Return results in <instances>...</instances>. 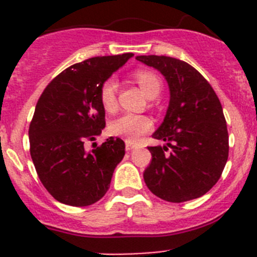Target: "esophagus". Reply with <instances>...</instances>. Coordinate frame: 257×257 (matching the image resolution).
I'll use <instances>...</instances> for the list:
<instances>
[{"label": "esophagus", "instance_id": "obj_1", "mask_svg": "<svg viewBox=\"0 0 257 257\" xmlns=\"http://www.w3.org/2000/svg\"><path fill=\"white\" fill-rule=\"evenodd\" d=\"M135 148H136V145H135V144H133V143H128V142L126 143V151H127V152L134 151V149H135Z\"/></svg>", "mask_w": 257, "mask_h": 257}]
</instances>
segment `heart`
Instances as JSON below:
<instances>
[{
    "label": "heart",
    "mask_w": 257,
    "mask_h": 257,
    "mask_svg": "<svg viewBox=\"0 0 257 257\" xmlns=\"http://www.w3.org/2000/svg\"><path fill=\"white\" fill-rule=\"evenodd\" d=\"M136 82L148 97L158 96L162 88L161 79L156 74L147 70H138L135 73ZM117 81L114 78H108L100 88V101L106 112H113L117 106ZM152 119L147 115L124 113L113 119L109 124V133L113 136L122 138L128 143H136L144 134L151 131Z\"/></svg>",
    "instance_id": "b5f03b06"
}]
</instances>
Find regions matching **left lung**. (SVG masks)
<instances>
[{"label":"left lung","mask_w":257,"mask_h":257,"mask_svg":"<svg viewBox=\"0 0 257 257\" xmlns=\"http://www.w3.org/2000/svg\"><path fill=\"white\" fill-rule=\"evenodd\" d=\"M167 81L170 103L153 134L163 147H148L151 165L144 181L153 194L180 203L199 198L217 183L229 153L226 121L219 97L198 70L170 56L140 55ZM170 148L172 152L166 155Z\"/></svg>","instance_id":"obj_1"}]
</instances>
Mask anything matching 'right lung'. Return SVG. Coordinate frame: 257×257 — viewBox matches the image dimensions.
I'll list each match as a JSON object with an SVG mask.
<instances>
[{
  "mask_svg": "<svg viewBox=\"0 0 257 257\" xmlns=\"http://www.w3.org/2000/svg\"><path fill=\"white\" fill-rule=\"evenodd\" d=\"M134 54L96 56L52 79L38 99L29 126L31 157L41 183L56 201L83 207L103 198L124 156V143L108 138L87 152L105 127L100 88Z\"/></svg>",
  "mask_w": 257,
  "mask_h": 257,
  "instance_id": "add662e5",
  "label": "right lung"
}]
</instances>
